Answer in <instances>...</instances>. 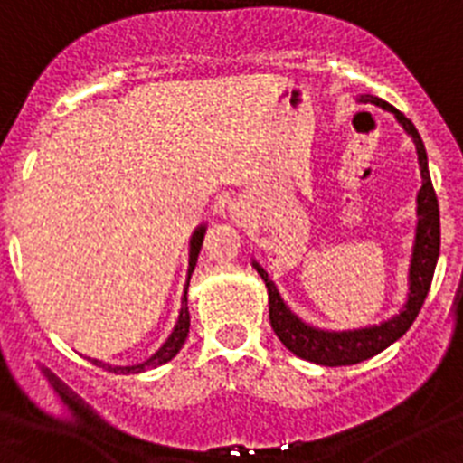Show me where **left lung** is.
I'll return each instance as SVG.
<instances>
[{
    "label": "left lung",
    "instance_id": "8db88e82",
    "mask_svg": "<svg viewBox=\"0 0 463 463\" xmlns=\"http://www.w3.org/2000/svg\"><path fill=\"white\" fill-rule=\"evenodd\" d=\"M359 101L364 104H375L380 109L394 113L396 120L403 125L408 134L415 141L417 159H420V171H422V187L417 194V236H415V250H412L411 261V294L399 315H394L392 320L383 322V325L366 326V329L354 331H322L308 326L301 322L292 310L285 306V301L278 294L276 285L269 278V273L252 261L261 280L267 282L269 289V317H271V326L276 331V336L280 343L288 347L289 353L297 357L306 359V362L320 364V366H350V364H359L364 359L375 357L383 353L384 347H390L392 343L399 341L411 325L415 322L417 313L422 310L424 298H427L429 288H431L433 271H436V261L440 255V213H439V196L433 192L431 175H429L427 165V150L424 143L417 134L415 125L408 120L401 110L383 101L373 94H362Z\"/></svg>",
    "mask_w": 463,
    "mask_h": 463
}]
</instances>
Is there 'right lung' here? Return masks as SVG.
<instances>
[{"label":"right lung","mask_w":463,"mask_h":463,"mask_svg":"<svg viewBox=\"0 0 463 463\" xmlns=\"http://www.w3.org/2000/svg\"><path fill=\"white\" fill-rule=\"evenodd\" d=\"M203 234H206V227H199L194 234H192V241H190V269H187V271H190V276H192V271H194V267H196V257H199V250H202ZM187 285H190V280H187ZM187 331H190V310H187V288H185V294H183V308H181V315H178V322H175V329L171 331V336L166 338L165 345L159 347L153 357L146 359L143 364H134V366H110V364L99 362V359H90V362L97 364V366H101V369L113 371V373H122V375L141 373V371L150 369V366H159V364L171 362V359L178 354V350L183 347V343H185Z\"/></svg>","instance_id":"right-lung-1"}]
</instances>
